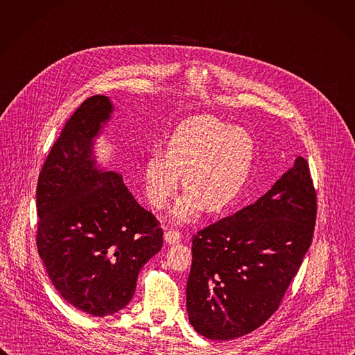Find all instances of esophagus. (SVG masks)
<instances>
[{
    "instance_id": "1",
    "label": "esophagus",
    "mask_w": 355,
    "mask_h": 355,
    "mask_svg": "<svg viewBox=\"0 0 355 355\" xmlns=\"http://www.w3.org/2000/svg\"><path fill=\"white\" fill-rule=\"evenodd\" d=\"M164 239H165V241H167L170 245H173V244H178V243L181 241V234H180L178 231L168 230V231H165V234H164Z\"/></svg>"
}]
</instances>
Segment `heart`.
Returning <instances> with one entry per match:
<instances>
[{"mask_svg":"<svg viewBox=\"0 0 355 355\" xmlns=\"http://www.w3.org/2000/svg\"><path fill=\"white\" fill-rule=\"evenodd\" d=\"M255 144L240 127L211 115H197L175 127L164 153H153L144 162L143 178L150 202L167 205L180 187L187 193L173 209L177 221H188L201 207L220 212L237 201L252 171Z\"/></svg>","mask_w":355,"mask_h":355,"instance_id":"heart-1","label":"heart"}]
</instances>
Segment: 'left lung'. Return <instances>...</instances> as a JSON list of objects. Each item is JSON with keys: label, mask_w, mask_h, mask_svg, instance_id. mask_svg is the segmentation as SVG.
Listing matches in <instances>:
<instances>
[{"label": "left lung", "mask_w": 355, "mask_h": 355, "mask_svg": "<svg viewBox=\"0 0 355 355\" xmlns=\"http://www.w3.org/2000/svg\"><path fill=\"white\" fill-rule=\"evenodd\" d=\"M317 197L309 162L293 167L254 204L198 231L187 281V313L208 340H234L278 309L309 251Z\"/></svg>", "instance_id": "left-lung-1"}]
</instances>
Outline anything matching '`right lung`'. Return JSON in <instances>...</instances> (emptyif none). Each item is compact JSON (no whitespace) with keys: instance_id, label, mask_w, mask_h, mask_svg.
Here are the masks:
<instances>
[{"instance_id":"1","label":"right lung","mask_w":355,"mask_h":355,"mask_svg":"<svg viewBox=\"0 0 355 355\" xmlns=\"http://www.w3.org/2000/svg\"><path fill=\"white\" fill-rule=\"evenodd\" d=\"M105 96L87 98L67 121L38 177L37 247L61 297L105 317L131 301L139 270L162 247V230L123 177L96 157L111 120Z\"/></svg>"}]
</instances>
